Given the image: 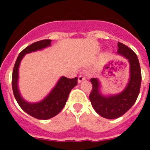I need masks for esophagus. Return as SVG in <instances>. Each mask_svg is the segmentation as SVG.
<instances>
[{
    "label": "esophagus",
    "mask_w": 150,
    "mask_h": 150,
    "mask_svg": "<svg viewBox=\"0 0 150 150\" xmlns=\"http://www.w3.org/2000/svg\"><path fill=\"white\" fill-rule=\"evenodd\" d=\"M84 80H86V77H84L83 75H79V78H78V82H79V83L82 82V81H84Z\"/></svg>",
    "instance_id": "34e87169"
}]
</instances>
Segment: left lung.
<instances>
[{
    "mask_svg": "<svg viewBox=\"0 0 150 150\" xmlns=\"http://www.w3.org/2000/svg\"><path fill=\"white\" fill-rule=\"evenodd\" d=\"M117 54L128 60L130 65V77L124 90L115 95L104 96L100 92L98 79H90L93 89L89 100L95 111L103 117L115 119L125 114L132 107L139 93L142 75L137 55L132 50L121 43H117Z\"/></svg>",
    "mask_w": 150,
    "mask_h": 150,
    "instance_id": "left-lung-1",
    "label": "left lung"
}]
</instances>
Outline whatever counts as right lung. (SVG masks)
I'll use <instances>...</instances> for the list:
<instances>
[{"mask_svg":"<svg viewBox=\"0 0 150 150\" xmlns=\"http://www.w3.org/2000/svg\"><path fill=\"white\" fill-rule=\"evenodd\" d=\"M51 40H43L28 46L22 50L15 61L12 73V89L15 98L25 112L36 119L47 120L58 114L65 106L71 90L77 85L78 78L68 79L62 76L57 81L50 93L41 101L29 103L22 98L18 89V68L23 57L32 52L50 47Z\"/></svg>","mask_w":150,"mask_h":150,"instance_id":"1","label":"right lung"}]
</instances>
